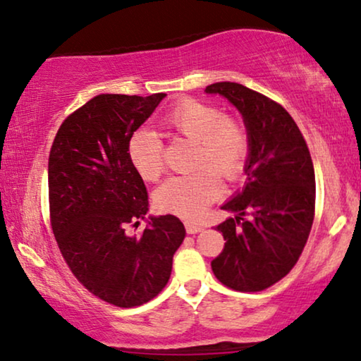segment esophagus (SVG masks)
Instances as JSON below:
<instances>
[{"label": "esophagus", "mask_w": 361, "mask_h": 361, "mask_svg": "<svg viewBox=\"0 0 361 361\" xmlns=\"http://www.w3.org/2000/svg\"><path fill=\"white\" fill-rule=\"evenodd\" d=\"M185 228H186V233H188V234H198V233H201V231H203L201 226L193 224V223H186Z\"/></svg>", "instance_id": "34e87169"}]
</instances>
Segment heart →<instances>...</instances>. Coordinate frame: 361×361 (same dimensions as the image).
<instances>
[{
    "mask_svg": "<svg viewBox=\"0 0 361 361\" xmlns=\"http://www.w3.org/2000/svg\"><path fill=\"white\" fill-rule=\"evenodd\" d=\"M163 123L178 135L196 143V166L211 164L229 181L238 180L244 173L249 155L247 133L236 120L224 117L221 109L185 99L165 115ZM127 155L135 171L147 181L158 180L165 168L160 137L147 127L137 128L128 138ZM210 167L166 180L155 191L158 208L185 219L201 218L208 206L223 195L219 172Z\"/></svg>",
    "mask_w": 361,
    "mask_h": 361,
    "instance_id": "obj_1",
    "label": "heart"
}]
</instances>
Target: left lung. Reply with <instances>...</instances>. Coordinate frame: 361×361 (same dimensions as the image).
I'll return each mask as SVG.
<instances>
[{"label": "left lung", "mask_w": 361, "mask_h": 361, "mask_svg": "<svg viewBox=\"0 0 361 361\" xmlns=\"http://www.w3.org/2000/svg\"><path fill=\"white\" fill-rule=\"evenodd\" d=\"M204 92L238 109L249 138L246 183L221 206L236 216L216 226L226 243L211 269L231 289L264 290L289 274L310 234L315 173L309 148L289 112L266 95L238 82L211 84Z\"/></svg>", "instance_id": "obj_1"}]
</instances>
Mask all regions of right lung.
I'll list each match as a JSON object with an SVG mask.
<instances>
[{"label": "right lung", "instance_id": "right-lung-1", "mask_svg": "<svg viewBox=\"0 0 361 361\" xmlns=\"http://www.w3.org/2000/svg\"><path fill=\"white\" fill-rule=\"evenodd\" d=\"M166 94H99L62 122L49 153V208L67 266L89 292L117 307L152 300L166 286L185 239L176 216H148L140 236L125 233L148 213L127 143Z\"/></svg>", "mask_w": 361, "mask_h": 361}]
</instances>
